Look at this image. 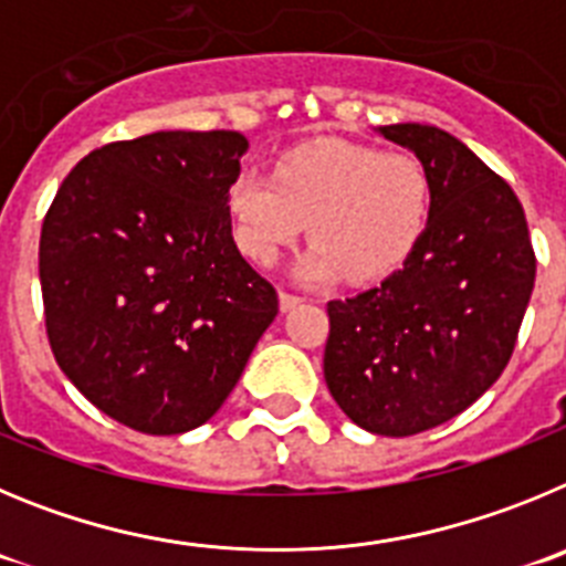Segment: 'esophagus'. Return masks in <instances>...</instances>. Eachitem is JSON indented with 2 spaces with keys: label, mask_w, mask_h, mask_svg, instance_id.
<instances>
[{
  "label": "esophagus",
  "mask_w": 566,
  "mask_h": 566,
  "mask_svg": "<svg viewBox=\"0 0 566 566\" xmlns=\"http://www.w3.org/2000/svg\"><path fill=\"white\" fill-rule=\"evenodd\" d=\"M302 302H304L302 295H293V293H287V290H282V293H279V307H282V313H290V310H295Z\"/></svg>",
  "instance_id": "34e87169"
}]
</instances>
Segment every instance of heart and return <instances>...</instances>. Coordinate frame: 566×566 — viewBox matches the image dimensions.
Instances as JSON below:
<instances>
[{"label":"heart","instance_id":"obj_1","mask_svg":"<svg viewBox=\"0 0 566 566\" xmlns=\"http://www.w3.org/2000/svg\"><path fill=\"white\" fill-rule=\"evenodd\" d=\"M228 217L248 259L273 264L310 226L313 248L295 276L307 284L375 282L417 251L431 217V182L409 151L313 144L273 175L245 166L228 186Z\"/></svg>","mask_w":566,"mask_h":566}]
</instances>
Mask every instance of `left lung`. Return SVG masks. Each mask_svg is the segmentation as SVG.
<instances>
[{
  "mask_svg": "<svg viewBox=\"0 0 566 566\" xmlns=\"http://www.w3.org/2000/svg\"><path fill=\"white\" fill-rule=\"evenodd\" d=\"M431 182L417 251L378 287L327 304L324 380L371 434L411 437L465 411L505 371L536 282L522 202L454 135L378 126Z\"/></svg>",
  "mask_w": 566,
  "mask_h": 566,
  "instance_id": "8db88e82",
  "label": "left lung"
}]
</instances>
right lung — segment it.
<instances>
[{
    "label": "right lung",
    "instance_id": "obj_1",
    "mask_svg": "<svg viewBox=\"0 0 566 566\" xmlns=\"http://www.w3.org/2000/svg\"><path fill=\"white\" fill-rule=\"evenodd\" d=\"M248 137L151 132L64 177L42 226L44 324L61 371L112 420L182 434L217 415L279 295L239 253L228 186Z\"/></svg>",
    "mask_w": 566,
    "mask_h": 566
}]
</instances>
